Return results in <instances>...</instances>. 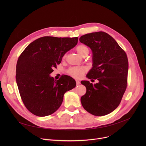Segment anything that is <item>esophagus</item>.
Masks as SVG:
<instances>
[{"label": "esophagus", "mask_w": 146, "mask_h": 146, "mask_svg": "<svg viewBox=\"0 0 146 146\" xmlns=\"http://www.w3.org/2000/svg\"><path fill=\"white\" fill-rule=\"evenodd\" d=\"M76 84H77V86L80 85V81H79L78 80H76Z\"/></svg>", "instance_id": "34e87169"}]
</instances>
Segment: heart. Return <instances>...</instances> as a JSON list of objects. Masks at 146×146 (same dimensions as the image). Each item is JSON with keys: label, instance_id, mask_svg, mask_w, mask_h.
<instances>
[{"label": "heart", "instance_id": "heart-1", "mask_svg": "<svg viewBox=\"0 0 146 146\" xmlns=\"http://www.w3.org/2000/svg\"><path fill=\"white\" fill-rule=\"evenodd\" d=\"M77 52L82 57L87 56L89 54V49L88 47L84 44H80L77 46L76 48ZM66 56V54H65L63 58H65ZM87 69L86 67L82 66V67H72L70 68L68 70V73L70 76L75 77V78H80L81 77L83 74H84Z\"/></svg>", "mask_w": 146, "mask_h": 146}]
</instances>
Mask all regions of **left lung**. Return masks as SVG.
Returning <instances> with one entry per match:
<instances>
[{"label": "left lung", "mask_w": 146, "mask_h": 146, "mask_svg": "<svg viewBox=\"0 0 146 146\" xmlns=\"http://www.w3.org/2000/svg\"><path fill=\"white\" fill-rule=\"evenodd\" d=\"M81 43L92 52V68L87 74L90 78L98 79L93 85L81 81L87 92L81 98L82 107L88 113L103 116L114 111L119 105L127 87L128 60L117 41L104 32L88 33L80 37Z\"/></svg>", "instance_id": "left-lung-1"}]
</instances>
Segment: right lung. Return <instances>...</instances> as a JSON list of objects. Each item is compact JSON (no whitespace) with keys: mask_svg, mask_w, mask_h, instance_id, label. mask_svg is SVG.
<instances>
[{"mask_svg":"<svg viewBox=\"0 0 146 146\" xmlns=\"http://www.w3.org/2000/svg\"><path fill=\"white\" fill-rule=\"evenodd\" d=\"M78 38L40 37L29 44L19 56L15 76L17 86L25 106L34 115L45 117L55 112L65 93L76 87V81L69 76L55 80L50 74L65 54L77 45Z\"/></svg>","mask_w":146,"mask_h":146,"instance_id":"1","label":"right lung"}]
</instances>
